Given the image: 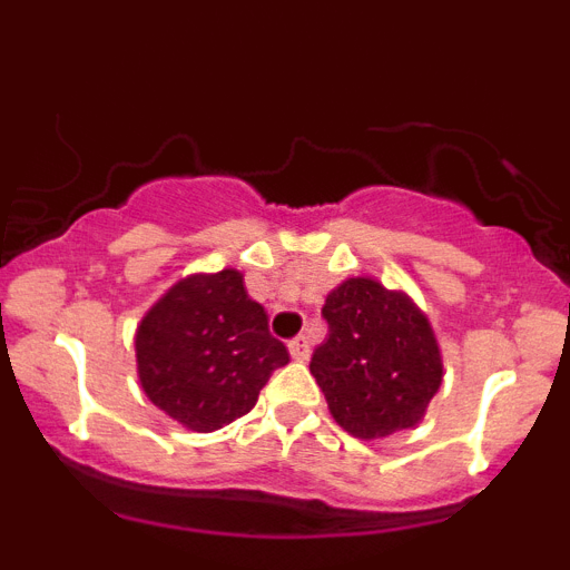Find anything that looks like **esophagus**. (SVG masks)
I'll list each match as a JSON object with an SVG mask.
<instances>
[{
	"label": "esophagus",
	"instance_id": "obj_1",
	"mask_svg": "<svg viewBox=\"0 0 570 570\" xmlns=\"http://www.w3.org/2000/svg\"><path fill=\"white\" fill-rule=\"evenodd\" d=\"M288 351H291V356H294L296 362H305L311 356V342H308V336L305 334H299L296 336V340H291L288 342Z\"/></svg>",
	"mask_w": 570,
	"mask_h": 570
}]
</instances>
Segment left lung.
<instances>
[{
  "mask_svg": "<svg viewBox=\"0 0 570 570\" xmlns=\"http://www.w3.org/2000/svg\"><path fill=\"white\" fill-rule=\"evenodd\" d=\"M322 316L328 336L311 356V374L336 425L356 440L420 425L445 374L420 305L371 276H351L331 291Z\"/></svg>",
  "mask_w": 570,
  "mask_h": 570,
  "instance_id": "8db88e82",
  "label": "left lung"
}]
</instances>
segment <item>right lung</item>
Returning <instances> with one entry per match:
<instances>
[{
  "instance_id": "1",
  "label": "right lung",
  "mask_w": 570,
  "mask_h": 570,
  "mask_svg": "<svg viewBox=\"0 0 570 570\" xmlns=\"http://www.w3.org/2000/svg\"><path fill=\"white\" fill-rule=\"evenodd\" d=\"M136 374L163 414L196 434L248 414L288 347L236 268L170 285L136 325Z\"/></svg>"
}]
</instances>
